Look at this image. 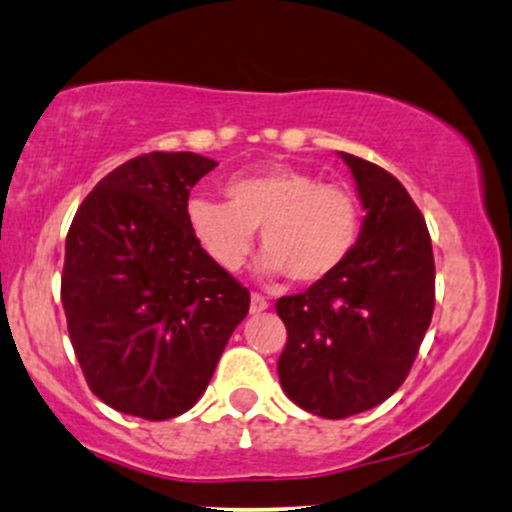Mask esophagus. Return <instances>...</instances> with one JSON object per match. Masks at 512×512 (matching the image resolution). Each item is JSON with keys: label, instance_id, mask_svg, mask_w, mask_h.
<instances>
[{"label": "esophagus", "instance_id": "34e87169", "mask_svg": "<svg viewBox=\"0 0 512 512\" xmlns=\"http://www.w3.org/2000/svg\"><path fill=\"white\" fill-rule=\"evenodd\" d=\"M267 309H269L267 297L252 293V297H250V314H262V312H267Z\"/></svg>", "mask_w": 512, "mask_h": 512}]
</instances>
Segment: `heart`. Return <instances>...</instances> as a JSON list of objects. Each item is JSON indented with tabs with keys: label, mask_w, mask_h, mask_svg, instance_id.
Returning <instances> with one entry per match:
<instances>
[{
	"label": "heart",
	"mask_w": 512,
	"mask_h": 512,
	"mask_svg": "<svg viewBox=\"0 0 512 512\" xmlns=\"http://www.w3.org/2000/svg\"><path fill=\"white\" fill-rule=\"evenodd\" d=\"M226 203L191 198L186 222L217 267L238 271L248 260L255 231L264 248L262 269L295 283L333 276L357 248L361 205L347 184L321 181L293 165H269L238 174L224 186Z\"/></svg>",
	"instance_id": "obj_1"
}]
</instances>
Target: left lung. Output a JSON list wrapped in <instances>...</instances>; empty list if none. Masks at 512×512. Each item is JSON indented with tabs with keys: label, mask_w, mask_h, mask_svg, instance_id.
Masks as SVG:
<instances>
[{
	"label": "left lung",
	"mask_w": 512,
	"mask_h": 512,
	"mask_svg": "<svg viewBox=\"0 0 512 512\" xmlns=\"http://www.w3.org/2000/svg\"><path fill=\"white\" fill-rule=\"evenodd\" d=\"M340 158L366 210L357 248L333 276L276 302L288 331L278 357L283 392L331 420L399 390L435 309L428 224L409 191L383 167L342 151Z\"/></svg>",
	"instance_id": "1"
}]
</instances>
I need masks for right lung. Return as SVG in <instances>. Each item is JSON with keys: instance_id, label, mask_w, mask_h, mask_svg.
<instances>
[{"instance_id": "obj_1", "label": "right lung", "mask_w": 512, "mask_h": 512, "mask_svg": "<svg viewBox=\"0 0 512 512\" xmlns=\"http://www.w3.org/2000/svg\"><path fill=\"white\" fill-rule=\"evenodd\" d=\"M215 160L146 153L106 174L66 238L61 302L89 390L129 416H181L208 387L250 293L186 222Z\"/></svg>"}]
</instances>
